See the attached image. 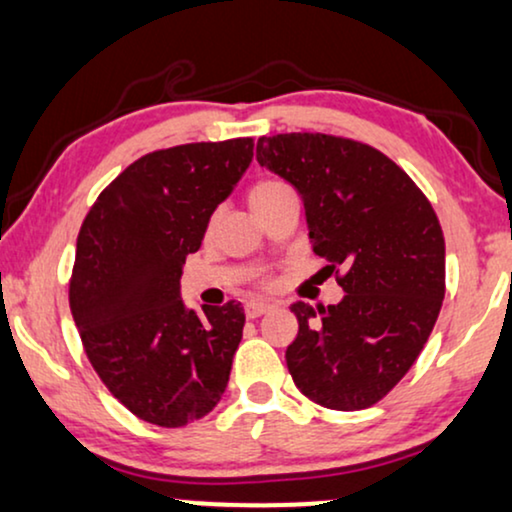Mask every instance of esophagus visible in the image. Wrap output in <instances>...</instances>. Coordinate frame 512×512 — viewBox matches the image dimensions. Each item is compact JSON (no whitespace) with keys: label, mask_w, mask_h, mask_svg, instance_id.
<instances>
[{"label":"esophagus","mask_w":512,"mask_h":512,"mask_svg":"<svg viewBox=\"0 0 512 512\" xmlns=\"http://www.w3.org/2000/svg\"><path fill=\"white\" fill-rule=\"evenodd\" d=\"M268 310H272V303H268V301H249L247 305H244V313H247L249 320H256V317L265 315Z\"/></svg>","instance_id":"obj_1"}]
</instances>
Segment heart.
I'll use <instances>...</instances> for the list:
<instances>
[{
  "label": "heart",
  "instance_id": "1",
  "mask_svg": "<svg viewBox=\"0 0 512 512\" xmlns=\"http://www.w3.org/2000/svg\"><path fill=\"white\" fill-rule=\"evenodd\" d=\"M284 190H289V185L282 183V181H261V183H256L254 188H251V192H249L251 207H258V204L268 202V199L277 197Z\"/></svg>",
  "mask_w": 512,
  "mask_h": 512
}]
</instances>
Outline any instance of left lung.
Masks as SVG:
<instances>
[{"label":"left lung","instance_id":"left-lung-1","mask_svg":"<svg viewBox=\"0 0 512 512\" xmlns=\"http://www.w3.org/2000/svg\"><path fill=\"white\" fill-rule=\"evenodd\" d=\"M256 159L294 185L308 237L345 291L296 301L287 367L305 397L357 411L386 397L421 355L444 298V235L433 207L393 159L327 134L258 138Z\"/></svg>","mask_w":512,"mask_h":512}]
</instances>
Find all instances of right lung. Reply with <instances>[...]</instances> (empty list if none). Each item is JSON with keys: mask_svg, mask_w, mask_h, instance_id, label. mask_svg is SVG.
Listing matches in <instances>:
<instances>
[{"mask_svg": "<svg viewBox=\"0 0 512 512\" xmlns=\"http://www.w3.org/2000/svg\"><path fill=\"white\" fill-rule=\"evenodd\" d=\"M254 157L251 138L188 143L126 167L86 214L70 310L86 357L131 414L162 428L207 416L242 341V303L181 298L185 256Z\"/></svg>", "mask_w": 512, "mask_h": 512, "instance_id": "obj_1", "label": "right lung"}]
</instances>
